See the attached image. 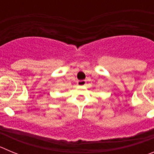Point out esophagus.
Listing matches in <instances>:
<instances>
[{"instance_id": "esophagus-1", "label": "esophagus", "mask_w": 154, "mask_h": 154, "mask_svg": "<svg viewBox=\"0 0 154 154\" xmlns=\"http://www.w3.org/2000/svg\"><path fill=\"white\" fill-rule=\"evenodd\" d=\"M77 84L79 85H85L86 84V81L85 80H80V81H78Z\"/></svg>"}]
</instances>
